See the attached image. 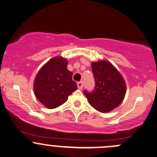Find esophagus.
<instances>
[{
    "instance_id": "34e87169",
    "label": "esophagus",
    "mask_w": 157,
    "mask_h": 157,
    "mask_svg": "<svg viewBox=\"0 0 157 157\" xmlns=\"http://www.w3.org/2000/svg\"><path fill=\"white\" fill-rule=\"evenodd\" d=\"M82 86H83V84H82V82H77V87H78L79 89H82Z\"/></svg>"
}]
</instances>
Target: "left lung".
<instances>
[{"label": "left lung", "mask_w": 157, "mask_h": 157, "mask_svg": "<svg viewBox=\"0 0 157 157\" xmlns=\"http://www.w3.org/2000/svg\"><path fill=\"white\" fill-rule=\"evenodd\" d=\"M95 89L91 93L85 91L90 105L102 113L111 111L123 101L126 84L120 71L107 60L91 63Z\"/></svg>", "instance_id": "8db88e82"}]
</instances>
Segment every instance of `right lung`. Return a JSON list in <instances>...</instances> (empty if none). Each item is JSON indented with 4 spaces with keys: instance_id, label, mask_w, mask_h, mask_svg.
Here are the masks:
<instances>
[{
    "instance_id": "add662e5",
    "label": "right lung",
    "mask_w": 157,
    "mask_h": 157,
    "mask_svg": "<svg viewBox=\"0 0 157 157\" xmlns=\"http://www.w3.org/2000/svg\"><path fill=\"white\" fill-rule=\"evenodd\" d=\"M68 60L58 56L50 59L36 75L33 89L36 98L45 107L52 109L63 104L77 89L72 72L67 69Z\"/></svg>"
}]
</instances>
